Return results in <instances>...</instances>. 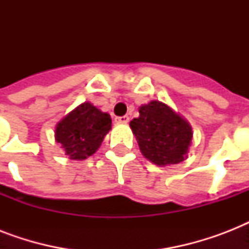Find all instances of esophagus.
Listing matches in <instances>:
<instances>
[{
  "label": "esophagus",
  "mask_w": 249,
  "mask_h": 249,
  "mask_svg": "<svg viewBox=\"0 0 249 249\" xmlns=\"http://www.w3.org/2000/svg\"><path fill=\"white\" fill-rule=\"evenodd\" d=\"M116 121L117 123H120V124H126L129 121V116H120V117H116Z\"/></svg>",
  "instance_id": "1"
}]
</instances>
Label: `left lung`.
Masks as SVG:
<instances>
[{"label": "left lung", "mask_w": 249, "mask_h": 249, "mask_svg": "<svg viewBox=\"0 0 249 249\" xmlns=\"http://www.w3.org/2000/svg\"><path fill=\"white\" fill-rule=\"evenodd\" d=\"M144 158L158 165L183 161L193 140V130L173 109L152 101L140 108V117L130 121Z\"/></svg>", "instance_id": "left-lung-1"}]
</instances>
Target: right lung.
<instances>
[{"mask_svg": "<svg viewBox=\"0 0 249 249\" xmlns=\"http://www.w3.org/2000/svg\"><path fill=\"white\" fill-rule=\"evenodd\" d=\"M108 113L85 102L58 123L55 140L72 160H84L93 155L111 129Z\"/></svg>", "mask_w": 249, "mask_h": 249, "instance_id": "obj_1", "label": "right lung"}]
</instances>
